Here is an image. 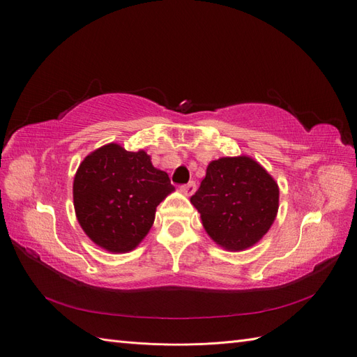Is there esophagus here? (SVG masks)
<instances>
[{
    "mask_svg": "<svg viewBox=\"0 0 357 357\" xmlns=\"http://www.w3.org/2000/svg\"><path fill=\"white\" fill-rule=\"evenodd\" d=\"M195 190H197V185H195V181H189L188 185L181 186V192L185 193L186 197H190V195H193V193H195Z\"/></svg>",
    "mask_w": 357,
    "mask_h": 357,
    "instance_id": "esophagus-1",
    "label": "esophagus"
}]
</instances>
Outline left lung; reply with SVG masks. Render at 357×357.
Wrapping results in <instances>:
<instances>
[{
	"label": "left lung",
	"mask_w": 357,
	"mask_h": 357,
	"mask_svg": "<svg viewBox=\"0 0 357 357\" xmlns=\"http://www.w3.org/2000/svg\"><path fill=\"white\" fill-rule=\"evenodd\" d=\"M280 189L250 156L211 160L190 198L205 232L228 252H243L262 240L278 211Z\"/></svg>",
	"instance_id": "left-lung-1"
}]
</instances>
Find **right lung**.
Instances as JSON below:
<instances>
[{"label":"right lung","instance_id":"1","mask_svg":"<svg viewBox=\"0 0 357 357\" xmlns=\"http://www.w3.org/2000/svg\"><path fill=\"white\" fill-rule=\"evenodd\" d=\"M174 190L167 172L155 168L144 150L128 152L110 143L86 156L75 172V218L96 245L126 253L144 240L156 207Z\"/></svg>","mask_w":357,"mask_h":357}]
</instances>
